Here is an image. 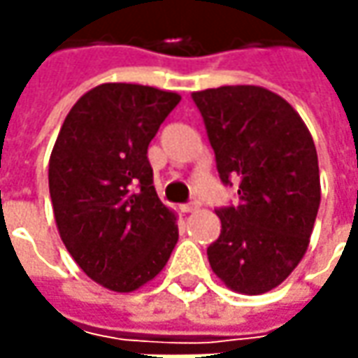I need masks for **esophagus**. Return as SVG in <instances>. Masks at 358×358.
Returning <instances> with one entry per match:
<instances>
[{
    "label": "esophagus",
    "mask_w": 358,
    "mask_h": 358,
    "mask_svg": "<svg viewBox=\"0 0 358 358\" xmlns=\"http://www.w3.org/2000/svg\"><path fill=\"white\" fill-rule=\"evenodd\" d=\"M179 209H181V213H193V211L199 209V205L197 203H187V205H181Z\"/></svg>",
    "instance_id": "34e87169"
}]
</instances>
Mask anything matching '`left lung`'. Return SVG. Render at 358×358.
Listing matches in <instances>:
<instances>
[{
    "label": "left lung",
    "instance_id": "obj_1",
    "mask_svg": "<svg viewBox=\"0 0 358 358\" xmlns=\"http://www.w3.org/2000/svg\"><path fill=\"white\" fill-rule=\"evenodd\" d=\"M217 171L239 183L237 207L217 209L213 273L231 291L261 295L281 285L309 247L321 203L319 159L305 121L259 85L195 91Z\"/></svg>",
    "mask_w": 358,
    "mask_h": 358
}]
</instances>
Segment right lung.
Here are the masks:
<instances>
[{
  "label": "right lung",
  "instance_id": "1",
  "mask_svg": "<svg viewBox=\"0 0 358 358\" xmlns=\"http://www.w3.org/2000/svg\"><path fill=\"white\" fill-rule=\"evenodd\" d=\"M179 93L101 83L77 99L49 157V195L65 249L115 293L137 291L167 265L177 215L153 187L147 147Z\"/></svg>",
  "mask_w": 358,
  "mask_h": 358
}]
</instances>
